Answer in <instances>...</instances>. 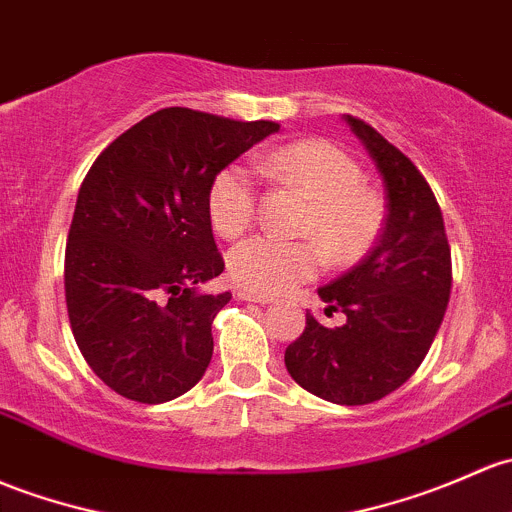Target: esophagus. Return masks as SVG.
Listing matches in <instances>:
<instances>
[{"label":"esophagus","mask_w":512,"mask_h":512,"mask_svg":"<svg viewBox=\"0 0 512 512\" xmlns=\"http://www.w3.org/2000/svg\"><path fill=\"white\" fill-rule=\"evenodd\" d=\"M238 299L242 301H255V304H270V297L265 294H255V292H247V289H238Z\"/></svg>","instance_id":"1"}]
</instances>
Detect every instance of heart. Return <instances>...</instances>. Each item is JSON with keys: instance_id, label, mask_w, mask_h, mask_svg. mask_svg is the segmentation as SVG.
<instances>
[{"instance_id": "heart-1", "label": "heart", "mask_w": 512, "mask_h": 512, "mask_svg": "<svg viewBox=\"0 0 512 512\" xmlns=\"http://www.w3.org/2000/svg\"><path fill=\"white\" fill-rule=\"evenodd\" d=\"M257 169L309 198L311 208L299 233L319 241L331 265H353L373 250L383 233L385 203L373 188L360 184V166L341 147L326 139H299L260 154ZM208 215L213 228L230 240L255 223L257 188L245 166L228 164L213 176ZM315 243L255 235L233 247L228 272L247 292L274 297L319 272L321 251Z\"/></svg>"}]
</instances>
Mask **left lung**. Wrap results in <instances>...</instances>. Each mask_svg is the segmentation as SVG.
<instances>
[{"label": "left lung", "instance_id": "obj_1", "mask_svg": "<svg viewBox=\"0 0 512 512\" xmlns=\"http://www.w3.org/2000/svg\"><path fill=\"white\" fill-rule=\"evenodd\" d=\"M343 120L383 176L385 228L365 260L319 289L324 314L346 321L328 328L306 311L284 365L311 395L353 407L383 400L422 365L449 304L451 250L422 171L368 122Z\"/></svg>", "mask_w": 512, "mask_h": 512}]
</instances>
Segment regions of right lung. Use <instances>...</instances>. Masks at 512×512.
Wrapping results in <instances>:
<instances>
[{"label": "right lung", "mask_w": 512, "mask_h": 512, "mask_svg": "<svg viewBox=\"0 0 512 512\" xmlns=\"http://www.w3.org/2000/svg\"><path fill=\"white\" fill-rule=\"evenodd\" d=\"M277 129L270 120L164 107L90 166L68 230L63 282L75 343L117 395L159 405L203 378L211 324L233 297L201 292L225 270L208 186Z\"/></svg>", "instance_id": "1"}]
</instances>
